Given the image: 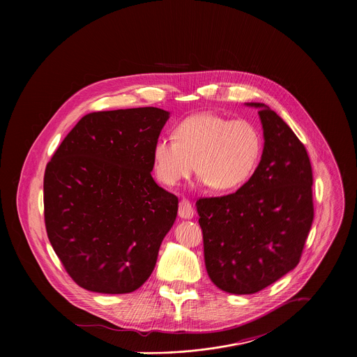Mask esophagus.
<instances>
[{"mask_svg":"<svg viewBox=\"0 0 357 357\" xmlns=\"http://www.w3.org/2000/svg\"><path fill=\"white\" fill-rule=\"evenodd\" d=\"M178 215L181 218H191L194 215V208H192V204L187 199V198H183L178 204Z\"/></svg>","mask_w":357,"mask_h":357,"instance_id":"esophagus-1","label":"esophagus"}]
</instances>
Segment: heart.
Returning <instances> with one entry per match:
<instances>
[{"mask_svg":"<svg viewBox=\"0 0 357 357\" xmlns=\"http://www.w3.org/2000/svg\"><path fill=\"white\" fill-rule=\"evenodd\" d=\"M262 136L253 122L217 114L185 118L174 137H159L153 147L156 177L174 185L195 170L215 191H235L255 173L262 153Z\"/></svg>","mask_w":357,"mask_h":357,"instance_id":"obj_1","label":"heart"}]
</instances>
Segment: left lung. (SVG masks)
I'll list each match as a JSON object with an SVG mask.
<instances>
[{
    "instance_id": "8db88e82",
    "label": "left lung",
    "mask_w": 357,
    "mask_h": 357,
    "mask_svg": "<svg viewBox=\"0 0 357 357\" xmlns=\"http://www.w3.org/2000/svg\"><path fill=\"white\" fill-rule=\"evenodd\" d=\"M249 105L265 139L253 176L235 194L197 202L207 275L231 294H253L294 269L313 221L305 146L268 105Z\"/></svg>"
}]
</instances>
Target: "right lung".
Instances as JSON below:
<instances>
[{
  "instance_id": "right-lung-1",
  "label": "right lung",
  "mask_w": 357,
  "mask_h": 357,
  "mask_svg": "<svg viewBox=\"0 0 357 357\" xmlns=\"http://www.w3.org/2000/svg\"><path fill=\"white\" fill-rule=\"evenodd\" d=\"M167 118L156 107L86 114L48 162L45 228L79 287L125 294L153 273L178 204L151 176L153 144Z\"/></svg>"
}]
</instances>
